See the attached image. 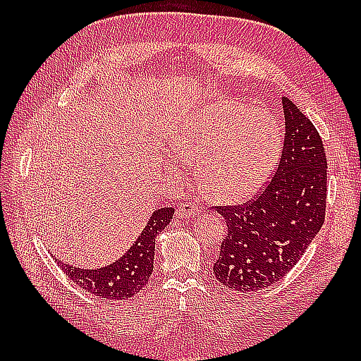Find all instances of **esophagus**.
<instances>
[{
  "instance_id": "obj_1",
  "label": "esophagus",
  "mask_w": 361,
  "mask_h": 361,
  "mask_svg": "<svg viewBox=\"0 0 361 361\" xmlns=\"http://www.w3.org/2000/svg\"><path fill=\"white\" fill-rule=\"evenodd\" d=\"M197 214H200V208H198V206H195L192 203H185V204H180L178 208H176L175 216L180 220H188L190 217L197 216Z\"/></svg>"
}]
</instances>
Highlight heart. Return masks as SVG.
Instances as JSON below:
<instances>
[{
  "instance_id": "heart-1",
  "label": "heart",
  "mask_w": 361,
  "mask_h": 361,
  "mask_svg": "<svg viewBox=\"0 0 361 361\" xmlns=\"http://www.w3.org/2000/svg\"><path fill=\"white\" fill-rule=\"evenodd\" d=\"M281 145V128L270 113L228 99L189 113L171 137L175 157L195 163L203 192L224 203L259 192L278 163Z\"/></svg>"
}]
</instances>
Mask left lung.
I'll return each instance as SVG.
<instances>
[{
    "instance_id": "left-lung-1",
    "label": "left lung",
    "mask_w": 361,
    "mask_h": 361,
    "mask_svg": "<svg viewBox=\"0 0 361 361\" xmlns=\"http://www.w3.org/2000/svg\"><path fill=\"white\" fill-rule=\"evenodd\" d=\"M286 136L270 185L256 200L220 206L228 234L214 274L234 291L270 287L293 268L324 224L327 161L315 126L282 97Z\"/></svg>"
}]
</instances>
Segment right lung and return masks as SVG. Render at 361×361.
I'll return each mask as SVG.
<instances>
[{"label": "right lung", "instance_id": "1", "mask_svg": "<svg viewBox=\"0 0 361 361\" xmlns=\"http://www.w3.org/2000/svg\"><path fill=\"white\" fill-rule=\"evenodd\" d=\"M173 208H161L152 212L144 226L142 233L114 262L101 268H82L60 262L68 278L78 283L88 293L104 299H127L147 286L153 271V257H155L157 235L171 224Z\"/></svg>", "mask_w": 361, "mask_h": 361}]
</instances>
